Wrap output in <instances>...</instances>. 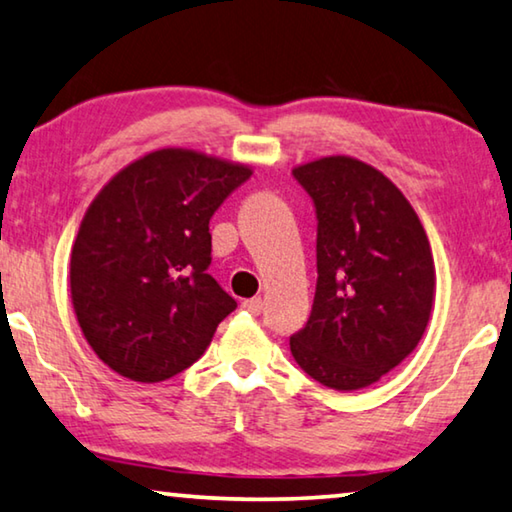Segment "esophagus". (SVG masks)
I'll return each mask as SVG.
<instances>
[{
  "instance_id": "obj_1",
  "label": "esophagus",
  "mask_w": 512,
  "mask_h": 512,
  "mask_svg": "<svg viewBox=\"0 0 512 512\" xmlns=\"http://www.w3.org/2000/svg\"><path fill=\"white\" fill-rule=\"evenodd\" d=\"M241 307H243V310H246V312L253 314V316H257V314H262L264 303H262V298H248V300H243Z\"/></svg>"
}]
</instances>
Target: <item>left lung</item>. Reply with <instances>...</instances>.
<instances>
[{
  "label": "left lung",
  "mask_w": 512,
  "mask_h": 512,
  "mask_svg": "<svg viewBox=\"0 0 512 512\" xmlns=\"http://www.w3.org/2000/svg\"><path fill=\"white\" fill-rule=\"evenodd\" d=\"M316 207V294L289 339L307 376L337 392L378 383L424 337L435 303L426 230L389 177L332 154L294 168Z\"/></svg>",
  "instance_id": "8db88e82"
}]
</instances>
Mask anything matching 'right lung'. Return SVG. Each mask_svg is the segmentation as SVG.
Here are the masks:
<instances>
[{"label": "right lung", "instance_id": "add662e5", "mask_svg": "<svg viewBox=\"0 0 512 512\" xmlns=\"http://www.w3.org/2000/svg\"><path fill=\"white\" fill-rule=\"evenodd\" d=\"M253 168L161 148L118 170L81 218L70 296L97 358L136 383L191 367L237 300L207 273L209 218Z\"/></svg>", "mask_w": 512, "mask_h": 512}]
</instances>
